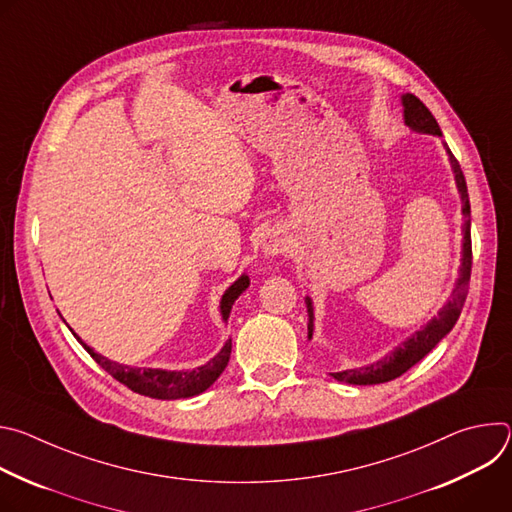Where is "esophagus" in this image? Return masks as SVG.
<instances>
[{
  "label": "esophagus",
  "mask_w": 512,
  "mask_h": 512,
  "mask_svg": "<svg viewBox=\"0 0 512 512\" xmlns=\"http://www.w3.org/2000/svg\"><path fill=\"white\" fill-rule=\"evenodd\" d=\"M289 251V239L283 231H271L265 239H263V253L267 257H277Z\"/></svg>",
  "instance_id": "obj_1"
}]
</instances>
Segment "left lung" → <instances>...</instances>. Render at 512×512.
Segmentation results:
<instances>
[{
    "label": "left lung",
    "instance_id": "obj_1",
    "mask_svg": "<svg viewBox=\"0 0 512 512\" xmlns=\"http://www.w3.org/2000/svg\"><path fill=\"white\" fill-rule=\"evenodd\" d=\"M401 103H403L405 125H409L413 131H419V133H431V135L442 137V129H440V125H437L435 117L415 95H411V93L403 95ZM446 150L450 154V162H452V170H454V176H456L458 192L462 194V212L468 218L470 216V198H468L466 178L462 174L460 162L454 158V154L450 152L448 145H446ZM470 271H472V239H470V221H466L464 223L460 277H458L456 287L452 291V298L440 310V314H437L431 322H427L425 328H421L411 338H407L401 346H397L391 354H387L385 358L369 364V367L350 369V371H342V373H330V375L340 383L379 385V383L393 381V379L401 377L403 373H407L413 367V364H417L425 354H429L435 348V344L440 342L454 328V324L458 322L460 312H462L464 302H466V296H468ZM306 306H308V338H312V334H314V306H312L310 298H306Z\"/></svg>",
    "mask_w": 512,
    "mask_h": 512
}]
</instances>
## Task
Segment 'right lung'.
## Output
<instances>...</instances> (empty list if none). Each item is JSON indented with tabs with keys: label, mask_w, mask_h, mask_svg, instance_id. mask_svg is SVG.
I'll return each instance as SVG.
<instances>
[{
	"label": "right lung",
	"mask_w": 512,
	"mask_h": 512,
	"mask_svg": "<svg viewBox=\"0 0 512 512\" xmlns=\"http://www.w3.org/2000/svg\"><path fill=\"white\" fill-rule=\"evenodd\" d=\"M249 287V277L241 275L227 291L221 300V314L223 320H229L231 308L235 304V300L243 294V291ZM75 334V332H72ZM75 338L85 346V350L101 364V367L113 377L117 379L121 385H125L127 389H131L133 393L152 397V399H188L194 395L204 393L218 377L223 375L225 367L229 364L231 358V348L233 342L231 338L227 340V344L221 348L212 360H208L206 364L192 371H162V369H137V367H127V364H119L113 362L105 356H101L99 352H95L91 346H87L77 334Z\"/></svg>",
	"instance_id": "right-lung-1"
}]
</instances>
